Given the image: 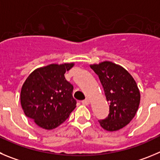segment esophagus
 I'll return each instance as SVG.
<instances>
[{
	"label": "esophagus",
	"instance_id": "esophagus-1",
	"mask_svg": "<svg viewBox=\"0 0 160 160\" xmlns=\"http://www.w3.org/2000/svg\"><path fill=\"white\" fill-rule=\"evenodd\" d=\"M82 103H83L84 106L89 105V104H90V99H89V98H86V99L82 101Z\"/></svg>",
	"mask_w": 160,
	"mask_h": 160
}]
</instances>
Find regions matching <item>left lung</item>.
<instances>
[{"label":"left lung","instance_id":"1","mask_svg":"<svg viewBox=\"0 0 160 160\" xmlns=\"http://www.w3.org/2000/svg\"><path fill=\"white\" fill-rule=\"evenodd\" d=\"M90 67L98 76L110 102L108 117L98 122L109 132L120 130L132 120L138 110L141 93L137 83L127 70L114 62L105 61Z\"/></svg>","mask_w":160,"mask_h":160}]
</instances>
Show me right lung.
Listing matches in <instances>:
<instances>
[{"label": "right lung", "mask_w": 160, "mask_h": 160, "mask_svg": "<svg viewBox=\"0 0 160 160\" xmlns=\"http://www.w3.org/2000/svg\"><path fill=\"white\" fill-rule=\"evenodd\" d=\"M74 62L50 64L35 69L23 83L20 103L25 115L38 126L51 130L58 127L76 108L73 86L65 78Z\"/></svg>", "instance_id": "right-lung-1"}]
</instances>
